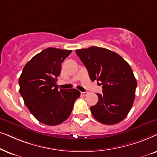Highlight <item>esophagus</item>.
I'll use <instances>...</instances> for the list:
<instances>
[{"instance_id": "esophagus-1", "label": "esophagus", "mask_w": 157, "mask_h": 157, "mask_svg": "<svg viewBox=\"0 0 157 157\" xmlns=\"http://www.w3.org/2000/svg\"><path fill=\"white\" fill-rule=\"evenodd\" d=\"M80 94L82 96H86L88 94V93H87V92H81Z\"/></svg>"}]
</instances>
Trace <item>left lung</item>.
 <instances>
[{
	"label": "left lung",
	"mask_w": 157,
	"mask_h": 157,
	"mask_svg": "<svg viewBox=\"0 0 157 157\" xmlns=\"http://www.w3.org/2000/svg\"><path fill=\"white\" fill-rule=\"evenodd\" d=\"M76 54L90 80L103 85V93L97 94L98 103L90 107L94 118L105 125L121 122L132 108L137 86L130 65L119 54L105 48L77 49Z\"/></svg>",
	"instance_id": "left-lung-1"
}]
</instances>
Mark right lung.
<instances>
[{
	"label": "right lung",
	"mask_w": 157,
	"mask_h": 157,
	"mask_svg": "<svg viewBox=\"0 0 157 157\" xmlns=\"http://www.w3.org/2000/svg\"><path fill=\"white\" fill-rule=\"evenodd\" d=\"M72 50L49 47L27 62L19 77V92L25 105L39 122L48 126L63 123L80 96L76 89H59L57 77L62 62Z\"/></svg>",
	"instance_id": "add662e5"
}]
</instances>
